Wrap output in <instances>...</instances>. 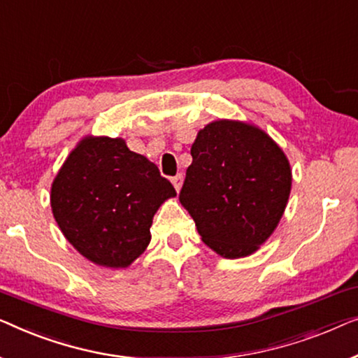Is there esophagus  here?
<instances>
[{"label":"esophagus","instance_id":"34e87169","mask_svg":"<svg viewBox=\"0 0 358 358\" xmlns=\"http://www.w3.org/2000/svg\"><path fill=\"white\" fill-rule=\"evenodd\" d=\"M172 183H173V186H175V189L180 191V188H181V183H183V175H181V173L175 175V177L172 178Z\"/></svg>","mask_w":358,"mask_h":358}]
</instances>
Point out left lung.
I'll return each mask as SVG.
<instances>
[{
  "label": "left lung",
  "instance_id": "1",
  "mask_svg": "<svg viewBox=\"0 0 358 358\" xmlns=\"http://www.w3.org/2000/svg\"><path fill=\"white\" fill-rule=\"evenodd\" d=\"M180 201L201 238L229 259L263 245L284 214L292 172L264 131L241 122L209 123L191 145Z\"/></svg>",
  "mask_w": 358,
  "mask_h": 358
}]
</instances>
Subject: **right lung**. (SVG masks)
<instances>
[{
    "instance_id": "add662e5",
    "label": "right lung",
    "mask_w": 358,
    "mask_h": 358,
    "mask_svg": "<svg viewBox=\"0 0 358 358\" xmlns=\"http://www.w3.org/2000/svg\"><path fill=\"white\" fill-rule=\"evenodd\" d=\"M175 194L157 165L123 139L89 136L63 164L50 199L55 220L80 255L127 268L148 248L160 204Z\"/></svg>"
}]
</instances>
